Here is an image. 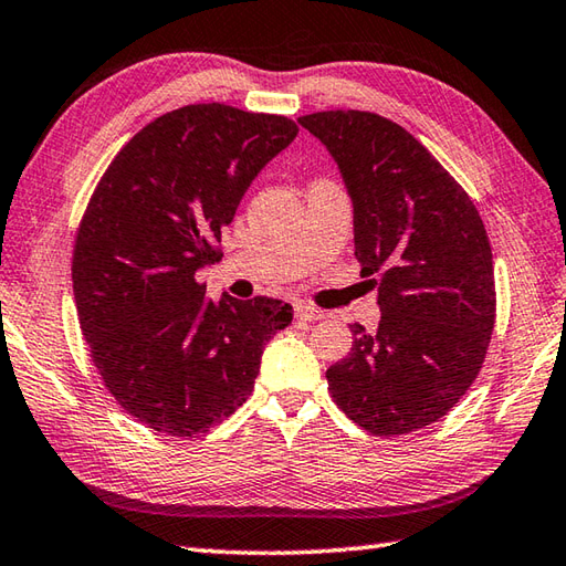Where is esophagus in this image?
Returning <instances> with one entry per match:
<instances>
[{
    "instance_id": "esophagus-1",
    "label": "esophagus",
    "mask_w": 566,
    "mask_h": 566,
    "mask_svg": "<svg viewBox=\"0 0 566 566\" xmlns=\"http://www.w3.org/2000/svg\"><path fill=\"white\" fill-rule=\"evenodd\" d=\"M294 316H296L298 324H314V321L324 318V312H321V308H316V306H308V304H296Z\"/></svg>"
}]
</instances>
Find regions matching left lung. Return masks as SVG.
<instances>
[{
    "label": "left lung",
    "mask_w": 566,
    "mask_h": 566,
    "mask_svg": "<svg viewBox=\"0 0 566 566\" xmlns=\"http://www.w3.org/2000/svg\"><path fill=\"white\" fill-rule=\"evenodd\" d=\"M334 154L353 198L360 276L378 286L380 324L350 326L328 392L378 437L434 424L475 375L495 326L493 252L471 196L405 127L363 109L298 117Z\"/></svg>",
    "instance_id": "8db88e82"
}]
</instances>
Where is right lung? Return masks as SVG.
I'll use <instances>...</instances> for the list:
<instances>
[{
	"mask_svg": "<svg viewBox=\"0 0 566 566\" xmlns=\"http://www.w3.org/2000/svg\"><path fill=\"white\" fill-rule=\"evenodd\" d=\"M296 132L284 115L223 103L171 109L117 151L87 201L71 268L77 321L109 395L154 431L223 422L292 324L280 298L210 302L196 270L220 260L240 198Z\"/></svg>",
	"mask_w": 566,
	"mask_h": 566,
	"instance_id": "right-lung-1",
	"label": "right lung"
}]
</instances>
